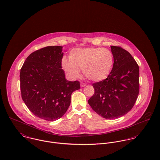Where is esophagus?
Returning <instances> with one entry per match:
<instances>
[{"instance_id": "obj_1", "label": "esophagus", "mask_w": 160, "mask_h": 160, "mask_svg": "<svg viewBox=\"0 0 160 160\" xmlns=\"http://www.w3.org/2000/svg\"><path fill=\"white\" fill-rule=\"evenodd\" d=\"M86 85H87L86 83H80V87H85Z\"/></svg>"}]
</instances>
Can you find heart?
<instances>
[{"label":"heart","mask_w":160,"mask_h":160,"mask_svg":"<svg viewBox=\"0 0 160 160\" xmlns=\"http://www.w3.org/2000/svg\"><path fill=\"white\" fill-rule=\"evenodd\" d=\"M114 56L112 52L101 47L73 49L69 59L64 57L61 61L63 69L73 78L80 75V70L88 79L99 82L106 80L112 71Z\"/></svg>","instance_id":"1"}]
</instances>
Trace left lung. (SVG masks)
Returning <instances> with one entry per match:
<instances>
[{
	"mask_svg": "<svg viewBox=\"0 0 160 160\" xmlns=\"http://www.w3.org/2000/svg\"><path fill=\"white\" fill-rule=\"evenodd\" d=\"M112 71L106 80L92 84L94 94L88 101L92 109L106 119L121 117L134 106L139 92V68L128 52L111 46Z\"/></svg>",
	"mask_w": 160,
	"mask_h": 160,
	"instance_id": "left-lung-1",
	"label": "left lung"
}]
</instances>
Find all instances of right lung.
<instances>
[{
    "mask_svg": "<svg viewBox=\"0 0 160 160\" xmlns=\"http://www.w3.org/2000/svg\"><path fill=\"white\" fill-rule=\"evenodd\" d=\"M61 46H49L31 54L20 71L21 97L36 117L53 122L62 117L71 104L78 81L65 78Z\"/></svg>",
    "mask_w": 160,
    "mask_h": 160,
    "instance_id": "add662e5",
    "label": "right lung"
}]
</instances>
